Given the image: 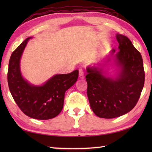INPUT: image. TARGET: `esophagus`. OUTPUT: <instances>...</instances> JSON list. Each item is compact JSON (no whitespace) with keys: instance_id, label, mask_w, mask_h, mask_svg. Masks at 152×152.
<instances>
[{"instance_id":"1","label":"esophagus","mask_w":152,"mask_h":152,"mask_svg":"<svg viewBox=\"0 0 152 152\" xmlns=\"http://www.w3.org/2000/svg\"><path fill=\"white\" fill-rule=\"evenodd\" d=\"M79 77L81 79L84 78V72L82 68L79 69Z\"/></svg>"}]
</instances>
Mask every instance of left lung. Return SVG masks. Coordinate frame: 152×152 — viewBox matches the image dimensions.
Masks as SVG:
<instances>
[{"label": "left lung", "mask_w": 152, "mask_h": 152, "mask_svg": "<svg viewBox=\"0 0 152 152\" xmlns=\"http://www.w3.org/2000/svg\"><path fill=\"white\" fill-rule=\"evenodd\" d=\"M119 51L110 56L119 67L117 76L109 77L102 68L88 66L86 80L90 105L96 116L113 119L126 114L137 104L145 81L143 59L128 37L117 34ZM110 61L108 58L107 62ZM101 65V64H100Z\"/></svg>", "instance_id": "left-lung-1"}]
</instances>
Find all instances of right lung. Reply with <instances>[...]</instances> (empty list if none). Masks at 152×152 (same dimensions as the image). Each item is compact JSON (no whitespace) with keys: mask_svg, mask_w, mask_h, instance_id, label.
<instances>
[{"mask_svg":"<svg viewBox=\"0 0 152 152\" xmlns=\"http://www.w3.org/2000/svg\"><path fill=\"white\" fill-rule=\"evenodd\" d=\"M28 37L12 53L7 74L9 88L18 107L31 118L47 120L60 114L64 95L78 78V70L66 74H56L43 85L31 84L22 76L20 60L29 39Z\"/></svg>","mask_w":152,"mask_h":152,"instance_id":"1","label":"right lung"}]
</instances>
